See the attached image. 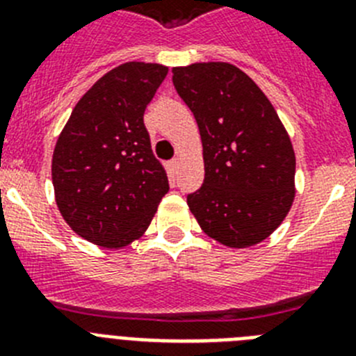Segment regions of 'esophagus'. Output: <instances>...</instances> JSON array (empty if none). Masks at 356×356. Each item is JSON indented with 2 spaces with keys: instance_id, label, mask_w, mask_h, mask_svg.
<instances>
[{
  "instance_id": "obj_1",
  "label": "esophagus",
  "mask_w": 356,
  "mask_h": 356,
  "mask_svg": "<svg viewBox=\"0 0 356 356\" xmlns=\"http://www.w3.org/2000/svg\"><path fill=\"white\" fill-rule=\"evenodd\" d=\"M178 165H180V159H172L171 160V168L176 171V169H178Z\"/></svg>"
}]
</instances>
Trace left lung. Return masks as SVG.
<instances>
[{"mask_svg":"<svg viewBox=\"0 0 356 356\" xmlns=\"http://www.w3.org/2000/svg\"><path fill=\"white\" fill-rule=\"evenodd\" d=\"M176 92L200 128L205 180L187 205L201 229L250 248L282 225L294 201L291 137L260 87L228 62L172 67Z\"/></svg>","mask_w":356,"mask_h":356,"instance_id":"1","label":"left lung"}]
</instances>
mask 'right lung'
I'll use <instances>...</instances> for the list:
<instances>
[{
  "label": "right lung",
  "mask_w": 356,
  "mask_h": 356,
  "mask_svg": "<svg viewBox=\"0 0 356 356\" xmlns=\"http://www.w3.org/2000/svg\"><path fill=\"white\" fill-rule=\"evenodd\" d=\"M169 69L127 62L81 96L58 135L51 178L56 207L72 232L118 250L139 238L169 191L151 149L144 110Z\"/></svg>",
  "instance_id": "right-lung-1"
}]
</instances>
